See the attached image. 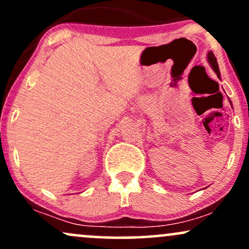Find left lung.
Here are the masks:
<instances>
[{
	"mask_svg": "<svg viewBox=\"0 0 249 249\" xmlns=\"http://www.w3.org/2000/svg\"><path fill=\"white\" fill-rule=\"evenodd\" d=\"M207 59H208V63L211 64V67H212V69L214 70V72L216 73V76L220 78V70H219V65H218V62H216V58L214 57V53L212 51H210V53H207Z\"/></svg>",
	"mask_w": 249,
	"mask_h": 249,
	"instance_id": "1",
	"label": "left lung"
}]
</instances>
